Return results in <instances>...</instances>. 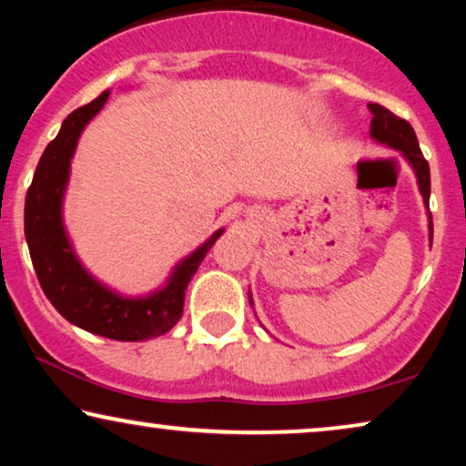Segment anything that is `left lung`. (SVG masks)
<instances>
[{"instance_id": "obj_1", "label": "left lung", "mask_w": 466, "mask_h": 466, "mask_svg": "<svg viewBox=\"0 0 466 466\" xmlns=\"http://www.w3.org/2000/svg\"><path fill=\"white\" fill-rule=\"evenodd\" d=\"M369 112L373 114L371 118V137L378 139L381 144H388L394 150L403 152V157L411 163L413 171H416L420 193L424 197V203L429 206L431 199V169L429 161H426L422 150H420L416 131L407 123L405 118H399L386 107L378 104H369ZM431 216V212H429ZM431 238H432V218H431ZM252 303V301H250Z\"/></svg>"}]
</instances>
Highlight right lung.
<instances>
[{
    "mask_svg": "<svg viewBox=\"0 0 466 466\" xmlns=\"http://www.w3.org/2000/svg\"><path fill=\"white\" fill-rule=\"evenodd\" d=\"M107 95L110 91H104L91 104L69 114L59 136L44 150L25 197V238L44 295L66 320L107 339L142 341L167 333L180 320L190 278L222 235V228L176 267L163 290L146 299L118 297L88 276L67 241L61 201L80 133L104 107Z\"/></svg>",
    "mask_w": 466,
    "mask_h": 466,
    "instance_id": "obj_1",
    "label": "right lung"
}]
</instances>
